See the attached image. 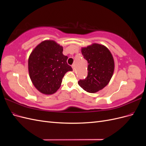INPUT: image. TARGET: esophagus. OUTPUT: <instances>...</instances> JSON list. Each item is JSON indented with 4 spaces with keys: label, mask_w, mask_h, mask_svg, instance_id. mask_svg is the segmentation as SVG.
<instances>
[{
    "label": "esophagus",
    "mask_w": 146,
    "mask_h": 146,
    "mask_svg": "<svg viewBox=\"0 0 146 146\" xmlns=\"http://www.w3.org/2000/svg\"><path fill=\"white\" fill-rule=\"evenodd\" d=\"M72 69H73V70H74V71L75 69H75V65H74V64L72 65Z\"/></svg>",
    "instance_id": "1"
}]
</instances>
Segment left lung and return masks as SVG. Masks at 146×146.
I'll return each instance as SVG.
<instances>
[{"instance_id": "8db88e82", "label": "left lung", "mask_w": 146, "mask_h": 146, "mask_svg": "<svg viewBox=\"0 0 146 146\" xmlns=\"http://www.w3.org/2000/svg\"><path fill=\"white\" fill-rule=\"evenodd\" d=\"M88 61V76L78 81V85L90 93H94L107 86L113 76L114 62L111 52L105 46L92 44L82 48Z\"/></svg>"}]
</instances>
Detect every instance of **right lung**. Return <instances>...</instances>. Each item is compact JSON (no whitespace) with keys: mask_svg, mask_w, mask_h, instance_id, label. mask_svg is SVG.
Instances as JSON below:
<instances>
[{"mask_svg":"<svg viewBox=\"0 0 146 146\" xmlns=\"http://www.w3.org/2000/svg\"><path fill=\"white\" fill-rule=\"evenodd\" d=\"M63 50V47L54 41L46 40L31 53L28 62L29 76L33 85L42 94L55 93L65 74L72 70Z\"/></svg>","mask_w":146,"mask_h":146,"instance_id":"obj_1","label":"right lung"}]
</instances>
